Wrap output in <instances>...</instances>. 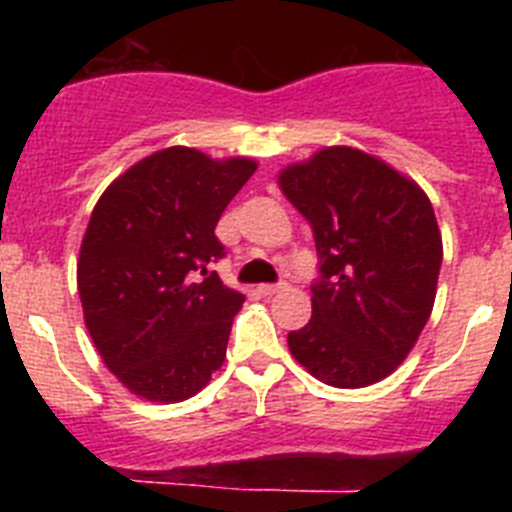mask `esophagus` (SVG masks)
Here are the masks:
<instances>
[{
	"label": "esophagus",
	"instance_id": "esophagus-1",
	"mask_svg": "<svg viewBox=\"0 0 512 512\" xmlns=\"http://www.w3.org/2000/svg\"><path fill=\"white\" fill-rule=\"evenodd\" d=\"M279 289H284V282H277V284H261L259 287V292L264 297H269V295H277Z\"/></svg>",
	"mask_w": 512,
	"mask_h": 512
}]
</instances>
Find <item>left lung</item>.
I'll return each instance as SVG.
<instances>
[{"label":"left lung","mask_w":512,"mask_h":512,"mask_svg":"<svg viewBox=\"0 0 512 512\" xmlns=\"http://www.w3.org/2000/svg\"><path fill=\"white\" fill-rule=\"evenodd\" d=\"M318 248L312 318L289 351L333 387L395 372L431 318L443 246L415 182L356 148H323L279 176Z\"/></svg>","instance_id":"8db88e82"}]
</instances>
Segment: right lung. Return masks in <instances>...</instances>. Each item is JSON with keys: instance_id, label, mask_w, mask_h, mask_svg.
<instances>
[{"instance_id": "right-lung-1", "label": "right lung", "mask_w": 512, "mask_h": 512, "mask_svg": "<svg viewBox=\"0 0 512 512\" xmlns=\"http://www.w3.org/2000/svg\"><path fill=\"white\" fill-rule=\"evenodd\" d=\"M256 164L174 146L104 189L81 243V307L107 369L130 392L179 402L223 366L246 297L210 271L225 259L217 220Z\"/></svg>"}]
</instances>
